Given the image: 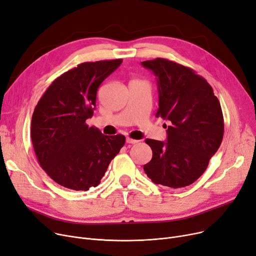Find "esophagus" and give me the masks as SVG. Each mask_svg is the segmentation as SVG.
<instances>
[{"instance_id": "obj_1", "label": "esophagus", "mask_w": 256, "mask_h": 256, "mask_svg": "<svg viewBox=\"0 0 256 256\" xmlns=\"http://www.w3.org/2000/svg\"><path fill=\"white\" fill-rule=\"evenodd\" d=\"M126 142H127V144H136V142H138V140H132V138H126Z\"/></svg>"}]
</instances>
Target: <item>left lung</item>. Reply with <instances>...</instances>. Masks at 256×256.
Here are the masks:
<instances>
[{"instance_id":"obj_1","label":"left lung","mask_w":256,"mask_h":256,"mask_svg":"<svg viewBox=\"0 0 256 256\" xmlns=\"http://www.w3.org/2000/svg\"><path fill=\"white\" fill-rule=\"evenodd\" d=\"M142 66L156 76L160 98L156 116L170 122L166 142L144 140L153 155L144 171L156 184L188 186L205 172L222 142L220 102L208 82L188 66L164 58L142 62Z\"/></svg>"}]
</instances>
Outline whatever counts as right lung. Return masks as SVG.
<instances>
[{
    "label": "right lung",
    "instance_id": "1",
    "mask_svg": "<svg viewBox=\"0 0 256 256\" xmlns=\"http://www.w3.org/2000/svg\"><path fill=\"white\" fill-rule=\"evenodd\" d=\"M122 62L78 64L56 78L36 105L31 120L33 149L40 166L56 184L75 190L99 186L124 146V136H104L86 124L94 114L100 84Z\"/></svg>",
    "mask_w": 256,
    "mask_h": 256
}]
</instances>
